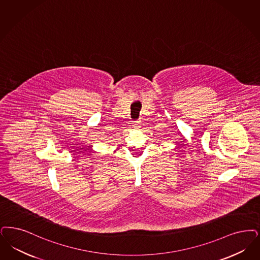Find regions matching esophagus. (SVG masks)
I'll return each mask as SVG.
<instances>
[{"label":"esophagus","mask_w":260,"mask_h":260,"mask_svg":"<svg viewBox=\"0 0 260 260\" xmlns=\"http://www.w3.org/2000/svg\"><path fill=\"white\" fill-rule=\"evenodd\" d=\"M139 125H140V121H135L134 122V127H135V128L139 127Z\"/></svg>","instance_id":"34e87169"}]
</instances>
